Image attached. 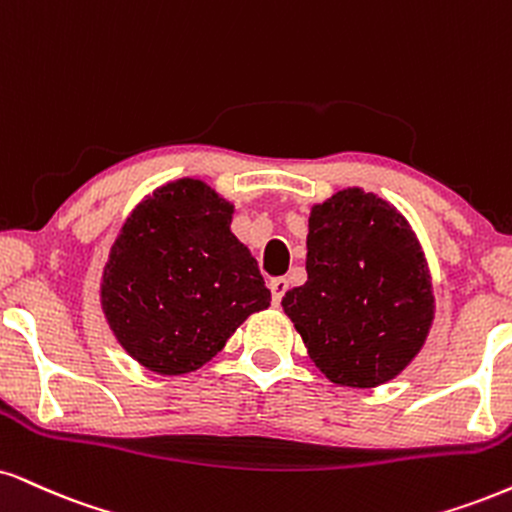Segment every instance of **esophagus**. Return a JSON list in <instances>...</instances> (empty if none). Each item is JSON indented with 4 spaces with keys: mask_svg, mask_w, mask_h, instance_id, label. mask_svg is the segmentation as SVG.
Returning a JSON list of instances; mask_svg holds the SVG:
<instances>
[{
    "mask_svg": "<svg viewBox=\"0 0 512 512\" xmlns=\"http://www.w3.org/2000/svg\"><path fill=\"white\" fill-rule=\"evenodd\" d=\"M269 291H272V303L279 307L283 295H286V291H288V281L286 279H272V281H269Z\"/></svg>",
    "mask_w": 512,
    "mask_h": 512,
    "instance_id": "esophagus-1",
    "label": "esophagus"
}]
</instances>
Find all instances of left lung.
<instances>
[{
    "instance_id": "8db88e82",
    "label": "left lung",
    "mask_w": 512,
    "mask_h": 512,
    "mask_svg": "<svg viewBox=\"0 0 512 512\" xmlns=\"http://www.w3.org/2000/svg\"><path fill=\"white\" fill-rule=\"evenodd\" d=\"M305 269L281 305L334 384L372 389L420 353L432 283L415 233L389 202L348 188L312 207Z\"/></svg>"
}]
</instances>
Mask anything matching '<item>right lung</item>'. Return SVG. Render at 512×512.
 <instances>
[{
  "label": "right lung",
  "instance_id": "1",
  "mask_svg": "<svg viewBox=\"0 0 512 512\" xmlns=\"http://www.w3.org/2000/svg\"><path fill=\"white\" fill-rule=\"evenodd\" d=\"M233 205L195 178L133 209L104 267L102 310L126 353L157 374H188L226 346L272 293L231 233Z\"/></svg>",
  "mask_w": 512,
  "mask_h": 512
}]
</instances>
